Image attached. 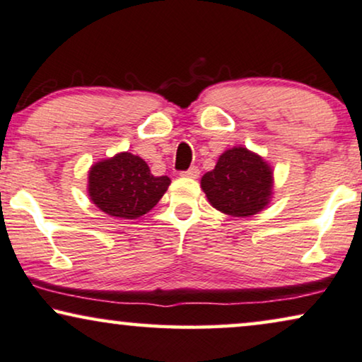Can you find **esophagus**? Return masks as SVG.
I'll use <instances>...</instances> for the list:
<instances>
[{
  "label": "esophagus",
  "instance_id": "obj_1",
  "mask_svg": "<svg viewBox=\"0 0 362 362\" xmlns=\"http://www.w3.org/2000/svg\"><path fill=\"white\" fill-rule=\"evenodd\" d=\"M181 175L186 176V177H197V176H199V168H197V166H191L189 170L182 171Z\"/></svg>",
  "mask_w": 362,
  "mask_h": 362
}]
</instances>
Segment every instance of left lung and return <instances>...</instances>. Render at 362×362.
Wrapping results in <instances>:
<instances>
[{"instance_id": "obj_1", "label": "left lung", "mask_w": 362, "mask_h": 362, "mask_svg": "<svg viewBox=\"0 0 362 362\" xmlns=\"http://www.w3.org/2000/svg\"><path fill=\"white\" fill-rule=\"evenodd\" d=\"M207 199L217 211L235 217L254 216L272 194V170L247 148L222 153L212 171L201 180Z\"/></svg>"}]
</instances>
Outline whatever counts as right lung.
I'll return each mask as SVG.
<instances>
[{
    "mask_svg": "<svg viewBox=\"0 0 362 362\" xmlns=\"http://www.w3.org/2000/svg\"><path fill=\"white\" fill-rule=\"evenodd\" d=\"M171 180L153 176L140 156L120 153L88 173V196L108 216L136 219L158 204Z\"/></svg>",
    "mask_w": 362,
    "mask_h": 362,
    "instance_id": "obj_1",
    "label": "right lung"
}]
</instances>
